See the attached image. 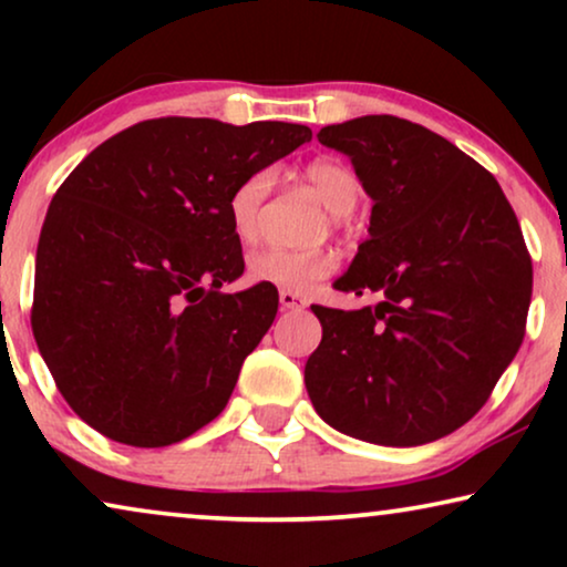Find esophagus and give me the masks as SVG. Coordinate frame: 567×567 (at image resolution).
I'll return each mask as SVG.
<instances>
[{"mask_svg":"<svg viewBox=\"0 0 567 567\" xmlns=\"http://www.w3.org/2000/svg\"><path fill=\"white\" fill-rule=\"evenodd\" d=\"M278 301H281L284 309H297V312L307 307V299H301L299 293H293V291H281L278 293Z\"/></svg>","mask_w":567,"mask_h":567,"instance_id":"esophagus-1","label":"esophagus"}]
</instances>
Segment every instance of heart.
Here are the masks:
<instances>
[{
	"instance_id": "1",
	"label": "heart",
	"mask_w": 567,
	"mask_h": 567,
	"mask_svg": "<svg viewBox=\"0 0 567 567\" xmlns=\"http://www.w3.org/2000/svg\"><path fill=\"white\" fill-rule=\"evenodd\" d=\"M309 188H312L324 206L332 212V221H340L346 214H351L361 198V183L351 167L343 159L320 157L301 167ZM274 175L268 169L245 175L227 198V216L239 243H252L258 235L260 208L266 204ZM338 266L336 252L330 250H266L252 252L247 258V278L252 284H266L281 291L305 293L324 281Z\"/></svg>"
}]
</instances>
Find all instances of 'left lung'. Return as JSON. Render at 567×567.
I'll use <instances>...</instances> for the list:
<instances>
[{
    "instance_id": "left-lung-1",
    "label": "left lung",
    "mask_w": 567,
    "mask_h": 567,
    "mask_svg": "<svg viewBox=\"0 0 567 567\" xmlns=\"http://www.w3.org/2000/svg\"><path fill=\"white\" fill-rule=\"evenodd\" d=\"M374 200L369 239L315 305L322 340L305 384L324 423L379 446H421L470 421L524 340L532 258L495 177L444 136L394 115L324 126Z\"/></svg>"
}]
</instances>
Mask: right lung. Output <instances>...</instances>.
Returning <instances> with one entry per match:
<instances>
[{"label":"right lung","mask_w":567,"mask_h":567,"mask_svg":"<svg viewBox=\"0 0 567 567\" xmlns=\"http://www.w3.org/2000/svg\"><path fill=\"white\" fill-rule=\"evenodd\" d=\"M312 138L299 123L154 118L61 183L35 255L33 336L69 408L118 444L157 449L221 413L278 312L243 276L227 198Z\"/></svg>","instance_id":"add662e5"}]
</instances>
